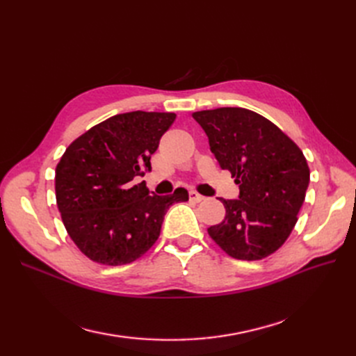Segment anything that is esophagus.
I'll return each mask as SVG.
<instances>
[{
  "label": "esophagus",
  "instance_id": "esophagus-1",
  "mask_svg": "<svg viewBox=\"0 0 356 356\" xmlns=\"http://www.w3.org/2000/svg\"><path fill=\"white\" fill-rule=\"evenodd\" d=\"M190 199H191L193 202H202V200L204 199V196L199 195V193L195 191V190H191V191H190Z\"/></svg>",
  "mask_w": 356,
  "mask_h": 356
}]
</instances>
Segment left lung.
<instances>
[{"instance_id":"left-lung-1","label":"left lung","mask_w":356,"mask_h":356,"mask_svg":"<svg viewBox=\"0 0 356 356\" xmlns=\"http://www.w3.org/2000/svg\"><path fill=\"white\" fill-rule=\"evenodd\" d=\"M239 199H220L225 218L208 233L230 257L261 260L284 245L306 197L310 170L303 152L263 115L238 106L193 113Z\"/></svg>"}]
</instances>
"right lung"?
Segmentation results:
<instances>
[{
	"label": "right lung",
	"instance_id": "add662e5",
	"mask_svg": "<svg viewBox=\"0 0 356 356\" xmlns=\"http://www.w3.org/2000/svg\"><path fill=\"white\" fill-rule=\"evenodd\" d=\"M174 113L131 111L93 126L65 149L56 166V203L63 225L90 260L122 266L143 257L159 239L166 211L188 200L186 188L149 195L144 169Z\"/></svg>",
	"mask_w": 356,
	"mask_h": 356
}]
</instances>
